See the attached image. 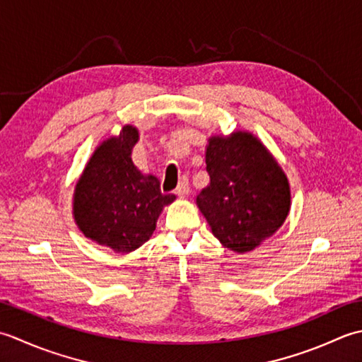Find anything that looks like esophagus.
Here are the masks:
<instances>
[{
	"instance_id": "34e87169",
	"label": "esophagus",
	"mask_w": 362,
	"mask_h": 362,
	"mask_svg": "<svg viewBox=\"0 0 362 362\" xmlns=\"http://www.w3.org/2000/svg\"><path fill=\"white\" fill-rule=\"evenodd\" d=\"M175 194L178 195V197H181V198L189 195V181H187V178H181L178 187L175 189Z\"/></svg>"
}]
</instances>
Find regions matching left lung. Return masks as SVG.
<instances>
[{"label":"left lung","instance_id":"1","mask_svg":"<svg viewBox=\"0 0 362 362\" xmlns=\"http://www.w3.org/2000/svg\"><path fill=\"white\" fill-rule=\"evenodd\" d=\"M209 184L197 206L212 234L235 253L274 235L291 209V187L275 158L252 132L212 136L206 146Z\"/></svg>","mask_w":362,"mask_h":362}]
</instances>
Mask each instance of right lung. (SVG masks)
<instances>
[{"label": "right lung", "mask_w": 362, "mask_h": 362, "mask_svg": "<svg viewBox=\"0 0 362 362\" xmlns=\"http://www.w3.org/2000/svg\"><path fill=\"white\" fill-rule=\"evenodd\" d=\"M139 129L124 124L120 134L97 146L73 194V217L86 238L115 253H129L151 238L162 208L175 195H162L156 176L144 175L131 159Z\"/></svg>", "instance_id": "add662e5"}]
</instances>
